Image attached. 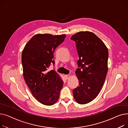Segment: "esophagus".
Wrapping results in <instances>:
<instances>
[{
	"mask_svg": "<svg viewBox=\"0 0 128 128\" xmlns=\"http://www.w3.org/2000/svg\"><path fill=\"white\" fill-rule=\"evenodd\" d=\"M65 77L66 79H68V78H70V74H68V75H65Z\"/></svg>",
	"mask_w": 128,
	"mask_h": 128,
	"instance_id": "esophagus-1",
	"label": "esophagus"
}]
</instances>
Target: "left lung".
Returning a JSON list of instances; mask_svg holds the SVG:
<instances>
[{
	"label": "left lung",
	"mask_w": 128,
	"mask_h": 128,
	"mask_svg": "<svg viewBox=\"0 0 128 128\" xmlns=\"http://www.w3.org/2000/svg\"><path fill=\"white\" fill-rule=\"evenodd\" d=\"M70 39L76 42L79 56V68L75 72L79 86L73 90V96L78 103L85 104L96 98L104 85L108 70V49L90 32H79Z\"/></svg>",
	"instance_id": "left-lung-1"
}]
</instances>
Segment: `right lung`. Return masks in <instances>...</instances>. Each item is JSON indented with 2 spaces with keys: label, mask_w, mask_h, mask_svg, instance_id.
Listing matches in <instances>:
<instances>
[{
  "label": "right lung",
  "mask_w": 128,
  "mask_h": 128,
  "mask_svg": "<svg viewBox=\"0 0 128 128\" xmlns=\"http://www.w3.org/2000/svg\"><path fill=\"white\" fill-rule=\"evenodd\" d=\"M65 35L39 34L27 43L22 53L23 76L32 96L42 104L50 106L58 100L63 81L54 70L48 71L55 62L54 50L61 44Z\"/></svg>",
  "instance_id": "add662e5"
}]
</instances>
